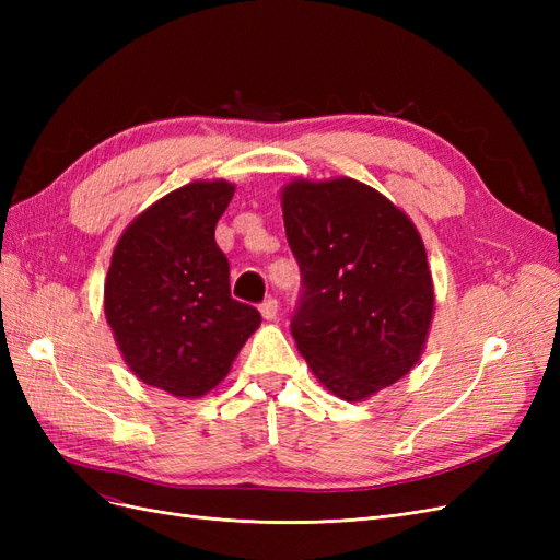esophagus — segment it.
<instances>
[{
  "label": "esophagus",
  "mask_w": 560,
  "mask_h": 560,
  "mask_svg": "<svg viewBox=\"0 0 560 560\" xmlns=\"http://www.w3.org/2000/svg\"><path fill=\"white\" fill-rule=\"evenodd\" d=\"M259 311H261L264 319H276V317H278V299L268 296V299L261 303V306H259Z\"/></svg>",
  "instance_id": "esophagus-1"
}]
</instances>
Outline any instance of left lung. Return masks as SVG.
<instances>
[{"label":"left lung","mask_w":560,"mask_h":560,"mask_svg":"<svg viewBox=\"0 0 560 560\" xmlns=\"http://www.w3.org/2000/svg\"><path fill=\"white\" fill-rule=\"evenodd\" d=\"M282 217L301 270L292 336L317 381L362 401L404 378L434 313L428 252L411 219L350 177L290 182Z\"/></svg>","instance_id":"obj_1"}]
</instances>
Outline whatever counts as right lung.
Returning <instances> with one entry per match:
<instances>
[{
    "instance_id": "right-lung-1",
    "label": "right lung",
    "mask_w": 560,
    "mask_h": 560,
    "mask_svg": "<svg viewBox=\"0 0 560 560\" xmlns=\"http://www.w3.org/2000/svg\"><path fill=\"white\" fill-rule=\"evenodd\" d=\"M235 186L191 182L156 200L118 238L105 317L142 383L196 399L224 381L261 315L231 296L214 229Z\"/></svg>"
}]
</instances>
